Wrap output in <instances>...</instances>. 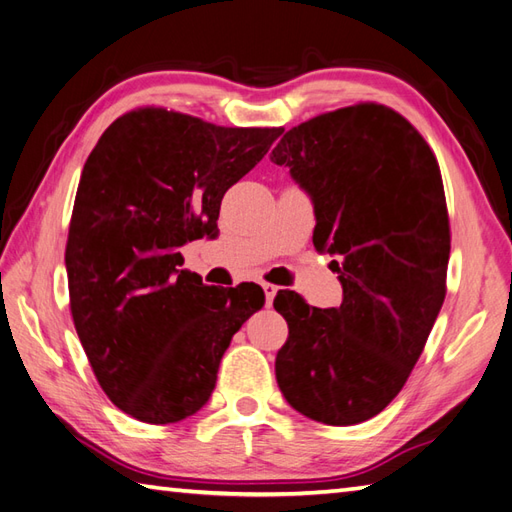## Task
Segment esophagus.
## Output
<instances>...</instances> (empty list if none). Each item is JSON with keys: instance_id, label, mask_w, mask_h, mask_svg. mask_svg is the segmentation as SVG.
<instances>
[{"instance_id": "esophagus-1", "label": "esophagus", "mask_w": 512, "mask_h": 512, "mask_svg": "<svg viewBox=\"0 0 512 512\" xmlns=\"http://www.w3.org/2000/svg\"><path fill=\"white\" fill-rule=\"evenodd\" d=\"M261 288H264V294H266V303L268 305H272V299H275V296H277V285H272V283H261Z\"/></svg>"}]
</instances>
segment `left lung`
Returning <instances> with one entry per match:
<instances>
[{"label": "left lung", "mask_w": 512, "mask_h": 512, "mask_svg": "<svg viewBox=\"0 0 512 512\" xmlns=\"http://www.w3.org/2000/svg\"><path fill=\"white\" fill-rule=\"evenodd\" d=\"M270 161L314 202V246L336 255L342 303L281 290L277 384L327 425L373 419L399 395L445 301L449 216L438 161L406 117L360 102L294 126Z\"/></svg>", "instance_id": "obj_1"}]
</instances>
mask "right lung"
<instances>
[{
    "label": "right lung",
    "mask_w": 512,
    "mask_h": 512,
    "mask_svg": "<svg viewBox=\"0 0 512 512\" xmlns=\"http://www.w3.org/2000/svg\"><path fill=\"white\" fill-rule=\"evenodd\" d=\"M279 135L144 106L91 150L65 248L69 307L98 384L133 419L196 414L233 334L264 307L255 283L218 288L181 270L178 248L216 235L222 196Z\"/></svg>",
    "instance_id": "obj_1"
}]
</instances>
